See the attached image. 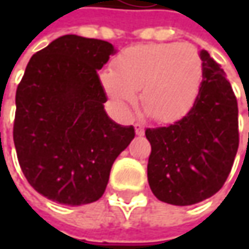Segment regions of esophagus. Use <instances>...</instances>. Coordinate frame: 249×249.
Wrapping results in <instances>:
<instances>
[{"label": "esophagus", "instance_id": "1", "mask_svg": "<svg viewBox=\"0 0 249 249\" xmlns=\"http://www.w3.org/2000/svg\"><path fill=\"white\" fill-rule=\"evenodd\" d=\"M134 129H136V134H137V136H142V134H144V127H142L140 123H136V124H134Z\"/></svg>", "mask_w": 249, "mask_h": 249}]
</instances>
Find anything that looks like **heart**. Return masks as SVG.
<instances>
[{"label":"heart","mask_w":249,"mask_h":249,"mask_svg":"<svg viewBox=\"0 0 249 249\" xmlns=\"http://www.w3.org/2000/svg\"><path fill=\"white\" fill-rule=\"evenodd\" d=\"M100 80L116 109L129 115L139 102L160 123L183 119L196 104L202 61L190 44H141L120 51Z\"/></svg>","instance_id":"1"}]
</instances>
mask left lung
Masks as SVG:
<instances>
[{
  "label": "left lung",
  "instance_id": "obj_1",
  "mask_svg": "<svg viewBox=\"0 0 249 249\" xmlns=\"http://www.w3.org/2000/svg\"><path fill=\"white\" fill-rule=\"evenodd\" d=\"M202 83L193 109L167 127L145 130L148 183L159 201L198 204L223 187L238 149V108L225 71L201 50Z\"/></svg>",
  "mask_w": 249,
  "mask_h": 249
}]
</instances>
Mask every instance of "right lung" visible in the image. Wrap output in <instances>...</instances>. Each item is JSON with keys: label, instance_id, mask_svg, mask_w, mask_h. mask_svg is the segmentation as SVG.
Returning a JSON list of instances; mask_svg holds the SVG:
<instances>
[{"label": "right lung", "instance_id": "obj_1", "mask_svg": "<svg viewBox=\"0 0 249 249\" xmlns=\"http://www.w3.org/2000/svg\"><path fill=\"white\" fill-rule=\"evenodd\" d=\"M116 53L108 41L66 34L29 61L16 90L14 142L24 177L62 205L91 204L136 133L110 119L97 71Z\"/></svg>", "mask_w": 249, "mask_h": 249}]
</instances>
